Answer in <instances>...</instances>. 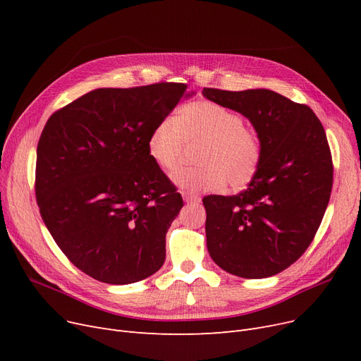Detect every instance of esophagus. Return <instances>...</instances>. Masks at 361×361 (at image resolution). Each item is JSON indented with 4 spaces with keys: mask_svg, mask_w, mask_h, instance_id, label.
<instances>
[{
    "mask_svg": "<svg viewBox=\"0 0 361 361\" xmlns=\"http://www.w3.org/2000/svg\"><path fill=\"white\" fill-rule=\"evenodd\" d=\"M183 199L187 203H199L200 202V196H197L195 193H188V192H183Z\"/></svg>",
    "mask_w": 361,
    "mask_h": 361,
    "instance_id": "esophagus-1",
    "label": "esophagus"
}]
</instances>
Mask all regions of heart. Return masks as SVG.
Returning <instances> with one entry per match:
<instances>
[{
    "instance_id": "b5f03b06",
    "label": "heart",
    "mask_w": 361,
    "mask_h": 361,
    "mask_svg": "<svg viewBox=\"0 0 361 361\" xmlns=\"http://www.w3.org/2000/svg\"><path fill=\"white\" fill-rule=\"evenodd\" d=\"M237 112L214 101H195L180 108L177 118H162L150 130L147 154L158 166L173 171L187 143L202 142L195 168L177 171L174 183L190 192H218L228 183L247 185L262 162L257 133L243 126Z\"/></svg>"
}]
</instances>
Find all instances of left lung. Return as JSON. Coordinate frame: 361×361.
Segmentation results:
<instances>
[{
    "instance_id": "1",
    "label": "left lung",
    "mask_w": 361,
    "mask_h": 361,
    "mask_svg": "<svg viewBox=\"0 0 361 361\" xmlns=\"http://www.w3.org/2000/svg\"><path fill=\"white\" fill-rule=\"evenodd\" d=\"M203 97L243 114L262 143V162L235 196H206V245L233 275H276L313 241L329 203L334 165L314 112L268 89L203 87Z\"/></svg>"
}]
</instances>
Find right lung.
<instances>
[{
	"mask_svg": "<svg viewBox=\"0 0 361 361\" xmlns=\"http://www.w3.org/2000/svg\"><path fill=\"white\" fill-rule=\"evenodd\" d=\"M184 83L94 89L47 121L36 149L41 216L86 275L124 286L161 269L183 197L147 154V137ZM188 97V94H187Z\"/></svg>",
	"mask_w": 361,
	"mask_h": 361,
	"instance_id": "obj_1",
	"label": "right lung"
}]
</instances>
